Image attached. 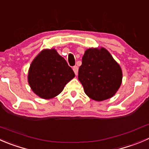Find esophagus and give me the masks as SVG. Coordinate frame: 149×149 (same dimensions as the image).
<instances>
[{"label": "esophagus", "instance_id": "34e87169", "mask_svg": "<svg viewBox=\"0 0 149 149\" xmlns=\"http://www.w3.org/2000/svg\"><path fill=\"white\" fill-rule=\"evenodd\" d=\"M73 70L74 71L75 74L78 75V71H79V68H78V66H73Z\"/></svg>", "mask_w": 149, "mask_h": 149}]
</instances>
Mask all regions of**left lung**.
Wrapping results in <instances>:
<instances>
[{
    "label": "left lung",
    "instance_id": "1",
    "mask_svg": "<svg viewBox=\"0 0 149 149\" xmlns=\"http://www.w3.org/2000/svg\"><path fill=\"white\" fill-rule=\"evenodd\" d=\"M79 80L89 97L102 101L114 96L119 89L122 70L106 49L89 48L82 57Z\"/></svg>",
    "mask_w": 149,
    "mask_h": 149
}]
</instances>
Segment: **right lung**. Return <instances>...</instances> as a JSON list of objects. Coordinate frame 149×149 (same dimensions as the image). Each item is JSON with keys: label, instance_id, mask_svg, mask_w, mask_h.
<instances>
[{"label": "right lung", "instance_id": "add662e5", "mask_svg": "<svg viewBox=\"0 0 149 149\" xmlns=\"http://www.w3.org/2000/svg\"><path fill=\"white\" fill-rule=\"evenodd\" d=\"M74 77V72L65 60L52 48L43 49L32 61L27 81L36 95L49 100L61 93Z\"/></svg>", "mask_w": 149, "mask_h": 149}]
</instances>
